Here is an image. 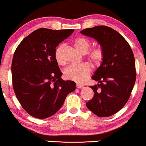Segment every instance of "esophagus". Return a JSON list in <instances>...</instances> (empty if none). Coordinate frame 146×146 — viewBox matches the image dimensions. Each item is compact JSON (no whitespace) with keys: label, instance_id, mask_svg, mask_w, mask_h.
Wrapping results in <instances>:
<instances>
[{"label":"esophagus","instance_id":"esophagus-1","mask_svg":"<svg viewBox=\"0 0 146 146\" xmlns=\"http://www.w3.org/2000/svg\"><path fill=\"white\" fill-rule=\"evenodd\" d=\"M84 86L82 85H80V84H77V88H82Z\"/></svg>","mask_w":146,"mask_h":146}]
</instances>
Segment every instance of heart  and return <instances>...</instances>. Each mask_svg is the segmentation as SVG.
Here are the masks:
<instances>
[{
    "instance_id": "heart-1",
    "label": "heart",
    "mask_w": 146,
    "mask_h": 146,
    "mask_svg": "<svg viewBox=\"0 0 146 146\" xmlns=\"http://www.w3.org/2000/svg\"><path fill=\"white\" fill-rule=\"evenodd\" d=\"M74 45L78 50L82 54H85L91 46L89 39L83 36H80L74 40ZM64 44H60L55 50V58L58 64H64L62 58V52ZM104 58V51L102 46H98L92 48L88 53V59L94 66H99L102 64ZM91 73L90 66L87 64L79 65H71L65 69L64 77L66 79L73 80L78 83H83L88 79Z\"/></svg>"
}]
</instances>
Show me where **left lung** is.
<instances>
[{"mask_svg": "<svg viewBox=\"0 0 146 146\" xmlns=\"http://www.w3.org/2000/svg\"><path fill=\"white\" fill-rule=\"evenodd\" d=\"M80 33L96 39L104 51V60L92 77L99 84L90 86L94 94L86 106L97 116L110 117L124 107L133 89L136 77L133 52L120 33L107 26L87 28Z\"/></svg>", "mask_w": 146, "mask_h": 146, "instance_id": "left-lung-1", "label": "left lung"}]
</instances>
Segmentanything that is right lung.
I'll use <instances>...</instances> for the list:
<instances>
[{
    "label": "right lung",
    "mask_w": 146,
    "mask_h": 146,
    "mask_svg": "<svg viewBox=\"0 0 146 146\" xmlns=\"http://www.w3.org/2000/svg\"><path fill=\"white\" fill-rule=\"evenodd\" d=\"M73 29H36L19 43L12 63L13 88L22 108L31 116L46 119L62 108L76 84L64 80L55 58L57 46Z\"/></svg>",
    "instance_id": "right-lung-1"
}]
</instances>
